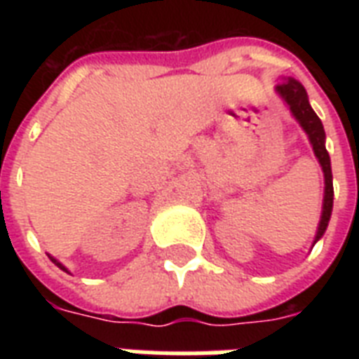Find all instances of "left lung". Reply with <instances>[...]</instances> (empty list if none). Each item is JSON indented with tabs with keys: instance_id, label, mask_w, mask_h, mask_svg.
<instances>
[{
	"instance_id": "left-lung-1",
	"label": "left lung",
	"mask_w": 359,
	"mask_h": 359,
	"mask_svg": "<svg viewBox=\"0 0 359 359\" xmlns=\"http://www.w3.org/2000/svg\"><path fill=\"white\" fill-rule=\"evenodd\" d=\"M278 93L285 98V102L289 104L290 111L294 115L298 123L302 124V128L306 130L307 135H309V141H311L313 151L317 154L318 162L323 165L324 171V182H326V188H324V205H323V216H320V224H318L317 231V242L320 236L324 235V231L328 227L330 216H332V207H334V184H332V165H330V154L326 151V145H324V140H326V134H324V126L320 123V119L317 117V114L313 111V108L309 106V100H307V93L304 89L300 81L285 80L281 86H278Z\"/></svg>"
}]
</instances>
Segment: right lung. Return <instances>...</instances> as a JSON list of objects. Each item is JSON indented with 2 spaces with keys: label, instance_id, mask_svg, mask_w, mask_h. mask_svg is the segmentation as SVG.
Returning a JSON list of instances; mask_svg holds the SVG:
<instances>
[{
  "label": "right lung",
  "instance_id": "1",
  "mask_svg": "<svg viewBox=\"0 0 359 359\" xmlns=\"http://www.w3.org/2000/svg\"><path fill=\"white\" fill-rule=\"evenodd\" d=\"M50 259H52V261H53V262H55V264H57V266H59V268H61V270H65V272H67V268H65V266H63V264H61V262H57V261H55V259H53V257H50Z\"/></svg>",
  "mask_w": 359,
  "mask_h": 359
}]
</instances>
